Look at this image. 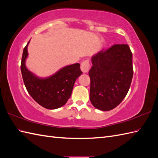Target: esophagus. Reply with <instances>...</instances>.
Instances as JSON below:
<instances>
[{
  "label": "esophagus",
  "instance_id": "obj_1",
  "mask_svg": "<svg viewBox=\"0 0 158 158\" xmlns=\"http://www.w3.org/2000/svg\"><path fill=\"white\" fill-rule=\"evenodd\" d=\"M89 69V62L88 60H84L83 62L81 64V70L83 73H88Z\"/></svg>",
  "mask_w": 158,
  "mask_h": 158
}]
</instances>
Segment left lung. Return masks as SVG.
I'll return each instance as SVG.
<instances>
[{"label":"left lung","instance_id":"1","mask_svg":"<svg viewBox=\"0 0 158 158\" xmlns=\"http://www.w3.org/2000/svg\"><path fill=\"white\" fill-rule=\"evenodd\" d=\"M89 99L100 110L119 105L130 89L133 76L132 53L126 44L113 45L91 58Z\"/></svg>","mask_w":158,"mask_h":158}]
</instances>
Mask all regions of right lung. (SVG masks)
<instances>
[{
	"label": "right lung",
	"instance_id": "1",
	"mask_svg": "<svg viewBox=\"0 0 158 158\" xmlns=\"http://www.w3.org/2000/svg\"><path fill=\"white\" fill-rule=\"evenodd\" d=\"M29 43L23 49L21 63L22 75L26 88L32 98L43 107L48 109H58L68 101L76 79L82 74L80 64L75 63L67 65L51 76L38 77L26 66Z\"/></svg>",
	"mask_w": 158,
	"mask_h": 158
}]
</instances>
